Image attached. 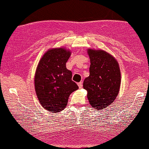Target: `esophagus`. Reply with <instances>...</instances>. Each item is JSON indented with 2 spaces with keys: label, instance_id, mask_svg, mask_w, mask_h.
I'll return each mask as SVG.
<instances>
[{
  "label": "esophagus",
  "instance_id": "obj_1",
  "mask_svg": "<svg viewBox=\"0 0 149 149\" xmlns=\"http://www.w3.org/2000/svg\"><path fill=\"white\" fill-rule=\"evenodd\" d=\"M78 86H79V88H82V82H78Z\"/></svg>",
  "mask_w": 149,
  "mask_h": 149
}]
</instances>
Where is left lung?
Returning <instances> with one entry per match:
<instances>
[{"label": "left lung", "mask_w": 149, "mask_h": 149, "mask_svg": "<svg viewBox=\"0 0 149 149\" xmlns=\"http://www.w3.org/2000/svg\"><path fill=\"white\" fill-rule=\"evenodd\" d=\"M91 65L83 87L92 107L103 110L116 100L120 91L121 73L116 58L102 49L87 50Z\"/></svg>", "instance_id": "1"}]
</instances>
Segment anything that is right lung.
<instances>
[{"label": "right lung", "mask_w": 149, "mask_h": 149, "mask_svg": "<svg viewBox=\"0 0 149 149\" xmlns=\"http://www.w3.org/2000/svg\"><path fill=\"white\" fill-rule=\"evenodd\" d=\"M65 48L49 49L39 61L34 77L35 90L43 108L52 113L65 109L70 94L78 88L66 67L71 56Z\"/></svg>", "instance_id": "1"}]
</instances>
